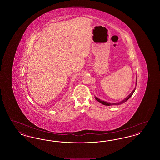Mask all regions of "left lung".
<instances>
[{
	"mask_svg": "<svg viewBox=\"0 0 160 160\" xmlns=\"http://www.w3.org/2000/svg\"><path fill=\"white\" fill-rule=\"evenodd\" d=\"M136 85H137V80H136ZM136 88H135L134 89V90L132 91L131 92V93L129 94V95L127 97H126L125 99H123V100H122V101H121V102H116V103H112V102H106V101H102V100H100V99H99L98 98H97V97H95V99L97 100V101H98V102H99L100 103H101V104H102L103 105H105V106H113V105H119V104H123V103H124L125 102H126V101H127L128 99H129V98L132 95V94L134 93V92L135 91V90H136Z\"/></svg>",
	"mask_w": 160,
	"mask_h": 160,
	"instance_id": "1",
	"label": "left lung"
}]
</instances>
